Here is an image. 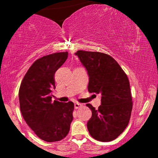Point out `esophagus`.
I'll list each match as a JSON object with an SVG mask.
<instances>
[{"mask_svg": "<svg viewBox=\"0 0 158 158\" xmlns=\"http://www.w3.org/2000/svg\"><path fill=\"white\" fill-rule=\"evenodd\" d=\"M81 106H82V104H81V103H79V102L74 103V108H75L76 109L80 108V107H81Z\"/></svg>", "mask_w": 158, "mask_h": 158, "instance_id": "34e87169", "label": "esophagus"}]
</instances>
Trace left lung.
<instances>
[{
	"mask_svg": "<svg viewBox=\"0 0 158 158\" xmlns=\"http://www.w3.org/2000/svg\"><path fill=\"white\" fill-rule=\"evenodd\" d=\"M75 54L89 76L88 91L101 95L98 109L87 104L92 111L87 123L88 131L101 142L114 140L123 133L131 117L132 98L128 77L109 55L83 50Z\"/></svg>",
	"mask_w": 158,
	"mask_h": 158,
	"instance_id": "1",
	"label": "left lung"
}]
</instances>
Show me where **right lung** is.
<instances>
[{
	"mask_svg": "<svg viewBox=\"0 0 158 158\" xmlns=\"http://www.w3.org/2000/svg\"><path fill=\"white\" fill-rule=\"evenodd\" d=\"M68 56V52H56L37 59L20 86V109L23 119L35 135L47 142L64 138L73 120V102H52L51 97L56 88L54 74Z\"/></svg>",
	"mask_w": 158,
	"mask_h": 158,
	"instance_id": "add662e5",
	"label": "right lung"
}]
</instances>
